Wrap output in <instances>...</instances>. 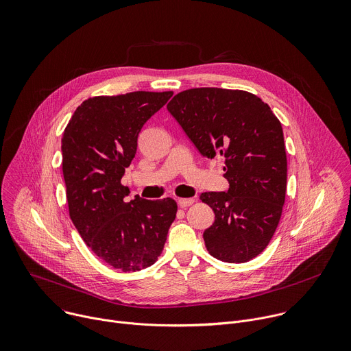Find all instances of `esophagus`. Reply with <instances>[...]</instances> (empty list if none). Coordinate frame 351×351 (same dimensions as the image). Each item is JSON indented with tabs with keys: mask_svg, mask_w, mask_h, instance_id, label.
Here are the masks:
<instances>
[{
	"mask_svg": "<svg viewBox=\"0 0 351 351\" xmlns=\"http://www.w3.org/2000/svg\"><path fill=\"white\" fill-rule=\"evenodd\" d=\"M193 203H195V199H178V206L182 208H186Z\"/></svg>",
	"mask_w": 351,
	"mask_h": 351,
	"instance_id": "obj_1",
	"label": "esophagus"
}]
</instances>
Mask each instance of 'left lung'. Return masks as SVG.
<instances>
[{
	"mask_svg": "<svg viewBox=\"0 0 351 351\" xmlns=\"http://www.w3.org/2000/svg\"><path fill=\"white\" fill-rule=\"evenodd\" d=\"M197 151L224 158L228 192H204L215 212L203 232L207 252L246 263L269 243L287 193V151L281 121L254 94L215 87L178 93L167 105Z\"/></svg>",
	"mask_w": 351,
	"mask_h": 351,
	"instance_id": "8db88e82",
	"label": "left lung"
}]
</instances>
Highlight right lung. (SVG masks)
Here are the masks:
<instances>
[{"label": "right lung", "mask_w": 351, "mask_h": 351, "mask_svg": "<svg viewBox=\"0 0 351 351\" xmlns=\"http://www.w3.org/2000/svg\"><path fill=\"white\" fill-rule=\"evenodd\" d=\"M171 91H134L86 99L62 136V171L69 216L86 245L108 265L123 272L151 267L160 256L177 215V202H127L121 184L136 154L147 120Z\"/></svg>", "instance_id": "add662e5"}]
</instances>
